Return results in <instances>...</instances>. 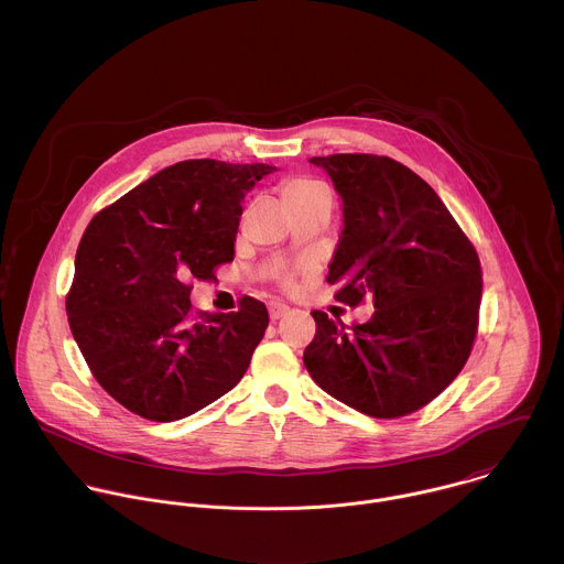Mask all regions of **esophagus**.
Masks as SVG:
<instances>
[{
	"label": "esophagus",
	"instance_id": "34e87169",
	"mask_svg": "<svg viewBox=\"0 0 564 564\" xmlns=\"http://www.w3.org/2000/svg\"><path fill=\"white\" fill-rule=\"evenodd\" d=\"M289 306L286 304H278V302H273V304H269V317H271V322H278V319H282V317H286L289 315Z\"/></svg>",
	"mask_w": 564,
	"mask_h": 564
}]
</instances>
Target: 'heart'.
<instances>
[{"mask_svg":"<svg viewBox=\"0 0 564 564\" xmlns=\"http://www.w3.org/2000/svg\"><path fill=\"white\" fill-rule=\"evenodd\" d=\"M322 186L319 182H313L308 177H295V180H289L284 184V197H293V195H302V193H308L313 188Z\"/></svg>","mask_w":564,"mask_h":564,"instance_id":"1","label":"heart"}]
</instances>
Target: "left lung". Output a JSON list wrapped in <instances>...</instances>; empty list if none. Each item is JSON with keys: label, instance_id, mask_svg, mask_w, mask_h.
Masks as SVG:
<instances>
[{"label": "left lung", "instance_id": "1", "mask_svg": "<svg viewBox=\"0 0 564 564\" xmlns=\"http://www.w3.org/2000/svg\"><path fill=\"white\" fill-rule=\"evenodd\" d=\"M311 162L343 199L327 282L347 306L371 295L376 313L347 327L315 311L304 365L338 402L403 416L445 391L471 354L482 297L478 253L434 188L400 162L369 154Z\"/></svg>", "mask_w": 564, "mask_h": 564}]
</instances>
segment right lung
<instances>
[{"instance_id":"obj_1","label":"right lung","mask_w":564,"mask_h":564,"mask_svg":"<svg viewBox=\"0 0 564 564\" xmlns=\"http://www.w3.org/2000/svg\"><path fill=\"white\" fill-rule=\"evenodd\" d=\"M271 164L184 161L88 224L67 295L72 334L101 389L150 421H177L239 384L269 325L262 302L191 315L186 280L235 260L242 199Z\"/></svg>"}]
</instances>
